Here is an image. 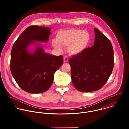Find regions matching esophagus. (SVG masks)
<instances>
[{"label": "esophagus", "instance_id": "obj_1", "mask_svg": "<svg viewBox=\"0 0 129 129\" xmlns=\"http://www.w3.org/2000/svg\"><path fill=\"white\" fill-rule=\"evenodd\" d=\"M68 61V58L67 56H65L64 57V62H67Z\"/></svg>", "mask_w": 129, "mask_h": 129}]
</instances>
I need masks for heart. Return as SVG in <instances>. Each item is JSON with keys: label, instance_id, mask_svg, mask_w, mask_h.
<instances>
[{"label": "heart", "instance_id": "1", "mask_svg": "<svg viewBox=\"0 0 129 129\" xmlns=\"http://www.w3.org/2000/svg\"><path fill=\"white\" fill-rule=\"evenodd\" d=\"M56 40H53L52 45L59 51H62V46H68V50L73 54L83 52L88 46L90 36L89 33L79 29H70L58 33Z\"/></svg>", "mask_w": 129, "mask_h": 129}]
</instances>
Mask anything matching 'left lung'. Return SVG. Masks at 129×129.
Masks as SVG:
<instances>
[{
  "label": "left lung",
  "instance_id": "1",
  "mask_svg": "<svg viewBox=\"0 0 129 129\" xmlns=\"http://www.w3.org/2000/svg\"><path fill=\"white\" fill-rule=\"evenodd\" d=\"M94 45L72 56L69 62L74 87L89 92L102 88L107 82L114 66L113 48L110 40L94 28Z\"/></svg>",
  "mask_w": 129,
  "mask_h": 129
}]
</instances>
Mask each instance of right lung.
Listing matches in <instances>:
<instances>
[{
	"label": "right lung",
	"mask_w": 129,
	"mask_h": 129,
	"mask_svg": "<svg viewBox=\"0 0 129 129\" xmlns=\"http://www.w3.org/2000/svg\"><path fill=\"white\" fill-rule=\"evenodd\" d=\"M50 28L32 25L27 27L13 44L10 69L19 86L27 92L41 93L51 86L54 73L63 64V57L44 52L37 46L34 53L27 51L28 46L35 41H48Z\"/></svg>",
	"instance_id": "add662e5"
}]
</instances>
